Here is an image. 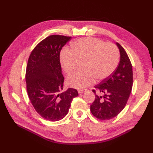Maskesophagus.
I'll return each instance as SVG.
<instances>
[{
  "mask_svg": "<svg viewBox=\"0 0 153 153\" xmlns=\"http://www.w3.org/2000/svg\"><path fill=\"white\" fill-rule=\"evenodd\" d=\"M86 91H87L86 89H78V93H79V94H82V93H83V92H85Z\"/></svg>",
  "mask_w": 153,
  "mask_h": 153,
  "instance_id": "34e87169",
  "label": "esophagus"
}]
</instances>
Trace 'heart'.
<instances>
[{"label": "heart", "mask_w": 153, "mask_h": 153, "mask_svg": "<svg viewBox=\"0 0 153 153\" xmlns=\"http://www.w3.org/2000/svg\"><path fill=\"white\" fill-rule=\"evenodd\" d=\"M119 55L113 44L105 43L97 38H81L71 45L69 51L64 50L60 55L61 65L67 75L75 71L78 63L84 62L85 71L68 77L67 85L78 89L92 85L96 79L100 82L108 78L117 67Z\"/></svg>", "instance_id": "heart-1"}]
</instances>
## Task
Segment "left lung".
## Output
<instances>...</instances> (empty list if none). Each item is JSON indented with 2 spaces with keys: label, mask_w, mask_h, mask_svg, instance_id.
<instances>
[{
  "label": "left lung",
  "mask_w": 153,
  "mask_h": 153,
  "mask_svg": "<svg viewBox=\"0 0 153 153\" xmlns=\"http://www.w3.org/2000/svg\"><path fill=\"white\" fill-rule=\"evenodd\" d=\"M120 52V62L114 73L106 80L94 86L92 92L95 100L91 105V112L97 119L109 120L115 117L126 106L133 86L132 66L126 51L116 43ZM103 92V97L95 94Z\"/></svg>",
  "instance_id": "obj_1"
}]
</instances>
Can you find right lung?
I'll return each instance as SVG.
<instances>
[{
	"label": "right lung",
	"instance_id": "obj_1",
	"mask_svg": "<svg viewBox=\"0 0 153 153\" xmlns=\"http://www.w3.org/2000/svg\"><path fill=\"white\" fill-rule=\"evenodd\" d=\"M71 37L52 35L41 41L32 51L27 62V91L34 109L50 121H57L67 115L77 90L69 88L63 92L60 52Z\"/></svg>",
	"mask_w": 153,
	"mask_h": 153
}]
</instances>
